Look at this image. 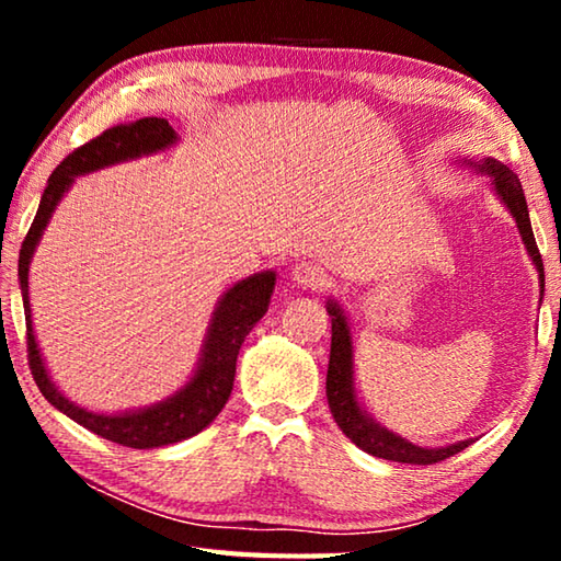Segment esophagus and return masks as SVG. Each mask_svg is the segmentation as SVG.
<instances>
[{
    "label": "esophagus",
    "instance_id": "34e87169",
    "mask_svg": "<svg viewBox=\"0 0 561 561\" xmlns=\"http://www.w3.org/2000/svg\"><path fill=\"white\" fill-rule=\"evenodd\" d=\"M291 279L294 284H299V287H307V289H324L329 284L324 267H319L317 262H299L297 267L291 270Z\"/></svg>",
    "mask_w": 561,
    "mask_h": 561
}]
</instances>
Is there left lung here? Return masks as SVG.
<instances>
[{"label": "left lung", "mask_w": 561, "mask_h": 561, "mask_svg": "<svg viewBox=\"0 0 561 561\" xmlns=\"http://www.w3.org/2000/svg\"><path fill=\"white\" fill-rule=\"evenodd\" d=\"M478 170L488 173L492 178V185H495L500 201L507 205V210L515 217L519 227L522 242H525L527 252L535 267L539 272V282H542L545 289V264L542 254H539V247L535 242V234H531V222L527 213V201L525 193H522L519 178L512 173L507 165L497 163V160L488 158L485 163H480ZM329 317H331V354H329V371H327V398L331 415L341 431H344L351 443H356L360 450L376 455V458L393 460V462H411V465H433L440 462L450 455L460 453L468 448L472 440H460L448 448H417V445L403 440L401 435L381 428V425L374 423L364 411L354 396V346H351V334L346 327V317L341 314V309L334 301H329Z\"/></svg>", "instance_id": "1"}]
</instances>
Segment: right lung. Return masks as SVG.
I'll return each mask as SVG.
<instances>
[{"label":"right lung","instance_id":"add662e5","mask_svg":"<svg viewBox=\"0 0 561 561\" xmlns=\"http://www.w3.org/2000/svg\"><path fill=\"white\" fill-rule=\"evenodd\" d=\"M175 130L165 118H138L106 128L101 136L91 138L81 148H76L51 173L49 185H46L42 195L39 210H36L30 232L24 237L22 250H19V284H22L26 317V354H30V368L36 386H39L46 401L69 415L71 421L83 425V428L101 435V438L138 450L160 448V445L185 440L215 421L232 393L240 346L244 344V339L254 329V324L264 317V311H267L274 279L277 277H274V272L254 274V277L237 282L225 294L213 317L210 331H207L201 366H197L195 376L190 378V383L180 388L173 398L136 413L101 415L87 411V408L73 405L69 398H64L56 391L49 374H46L32 329L30 262L44 227L49 225L54 207L59 205L76 175L121 163V160L156 153V150H163L170 144H175Z\"/></svg>","mask_w":561,"mask_h":561}]
</instances>
